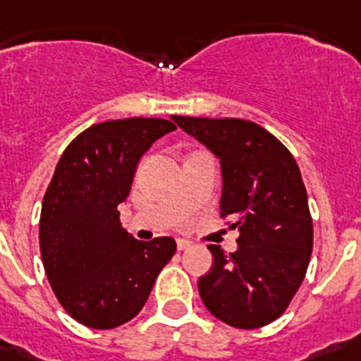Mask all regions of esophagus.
Wrapping results in <instances>:
<instances>
[{
	"label": "esophagus",
	"mask_w": 361,
	"mask_h": 361,
	"mask_svg": "<svg viewBox=\"0 0 361 361\" xmlns=\"http://www.w3.org/2000/svg\"><path fill=\"white\" fill-rule=\"evenodd\" d=\"M190 245H192V243L186 241V239H177V248H178V250H186V248H188Z\"/></svg>",
	"instance_id": "esophagus-1"
}]
</instances>
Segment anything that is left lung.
<instances>
[{
  "instance_id": "left-lung-1",
  "label": "left lung",
  "mask_w": 361,
  "mask_h": 361,
  "mask_svg": "<svg viewBox=\"0 0 361 361\" xmlns=\"http://www.w3.org/2000/svg\"><path fill=\"white\" fill-rule=\"evenodd\" d=\"M171 118L220 158V216L239 230L235 252L209 245L214 264L197 282L201 300L228 326H267L294 300L311 259L312 219L300 167L256 122Z\"/></svg>"
}]
</instances>
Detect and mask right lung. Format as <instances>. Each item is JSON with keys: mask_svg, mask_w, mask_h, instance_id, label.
Instances as JSON below:
<instances>
[{"mask_svg": "<svg viewBox=\"0 0 361 361\" xmlns=\"http://www.w3.org/2000/svg\"><path fill=\"white\" fill-rule=\"evenodd\" d=\"M173 130L164 118L107 120L75 137L56 166L39 247L60 305L86 328L113 329L137 317L177 250L171 237L133 239L118 212L141 156Z\"/></svg>", "mask_w": 361, "mask_h": 361, "instance_id": "add662e5", "label": "right lung"}]
</instances>
